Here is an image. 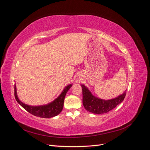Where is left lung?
<instances>
[{
	"label": "left lung",
	"mask_w": 150,
	"mask_h": 150,
	"mask_svg": "<svg viewBox=\"0 0 150 150\" xmlns=\"http://www.w3.org/2000/svg\"><path fill=\"white\" fill-rule=\"evenodd\" d=\"M81 85L83 89V106L88 111L94 114H104L112 110L123 101L126 96L125 90L123 93L116 98L105 100L94 96L87 87L84 84H81Z\"/></svg>",
	"instance_id": "1"
}]
</instances>
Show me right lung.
<instances>
[{
	"instance_id": "obj_1",
	"label": "right lung",
	"mask_w": 150,
	"mask_h": 150,
	"mask_svg": "<svg viewBox=\"0 0 150 150\" xmlns=\"http://www.w3.org/2000/svg\"><path fill=\"white\" fill-rule=\"evenodd\" d=\"M72 86V84L66 86L64 89H63L61 94L56 99H54L53 101L47 104H44V105L30 106L22 102L19 98H18L16 86L14 88L15 98L17 102L22 108H24L27 111L30 112V114L35 116L43 117V118H49V117H54L58 115L62 111L63 106H64V101L66 94Z\"/></svg>"
}]
</instances>
